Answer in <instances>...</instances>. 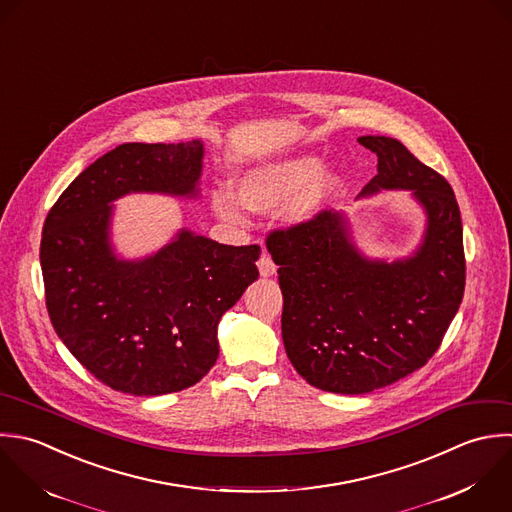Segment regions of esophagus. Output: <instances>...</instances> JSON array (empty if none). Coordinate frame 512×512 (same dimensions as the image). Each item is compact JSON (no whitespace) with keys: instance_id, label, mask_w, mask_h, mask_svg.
Wrapping results in <instances>:
<instances>
[{"instance_id":"1","label":"esophagus","mask_w":512,"mask_h":512,"mask_svg":"<svg viewBox=\"0 0 512 512\" xmlns=\"http://www.w3.org/2000/svg\"><path fill=\"white\" fill-rule=\"evenodd\" d=\"M257 265H259V273H261L263 277H271V275L277 271V267H275V263H273V259L269 257V253H267V251H263V253H261V257H259Z\"/></svg>"}]
</instances>
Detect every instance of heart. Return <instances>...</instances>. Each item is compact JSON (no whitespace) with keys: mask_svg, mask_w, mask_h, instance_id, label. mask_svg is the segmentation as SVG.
Listing matches in <instances>:
<instances>
[{"mask_svg":"<svg viewBox=\"0 0 512 512\" xmlns=\"http://www.w3.org/2000/svg\"><path fill=\"white\" fill-rule=\"evenodd\" d=\"M321 167V161L313 155L267 163L237 179V195L241 203L253 211H273L303 190L293 207V217L303 219L321 209L339 187L335 175H319ZM211 203L219 217L227 221L243 219V211L235 197L213 193Z\"/></svg>","mask_w":512,"mask_h":512,"instance_id":"obj_1","label":"heart"}]
</instances>
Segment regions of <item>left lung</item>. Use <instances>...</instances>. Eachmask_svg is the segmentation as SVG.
<instances>
[{
	"mask_svg": "<svg viewBox=\"0 0 512 512\" xmlns=\"http://www.w3.org/2000/svg\"><path fill=\"white\" fill-rule=\"evenodd\" d=\"M377 155L361 195L411 189L427 211L419 251L395 263L369 261L349 241L341 213L273 229L281 333L289 361L313 387L363 395L415 373L437 353L465 293L463 223L449 181L401 141L359 137Z\"/></svg>",
	"mask_w": 512,
	"mask_h": 512,
	"instance_id": "obj_1",
	"label": "left lung"
}]
</instances>
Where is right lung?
I'll list each match as a JSON object with an SVG mask.
<instances>
[{
	"mask_svg": "<svg viewBox=\"0 0 512 512\" xmlns=\"http://www.w3.org/2000/svg\"><path fill=\"white\" fill-rule=\"evenodd\" d=\"M203 143H123L49 209L39 261L45 307L69 353L103 385L155 397L199 383L219 357L217 323L259 277V245L191 231L143 261H119L111 201L129 191L195 195Z\"/></svg>",
	"mask_w": 512,
	"mask_h": 512,
	"instance_id": "obj_1",
	"label": "right lung"
}]
</instances>
